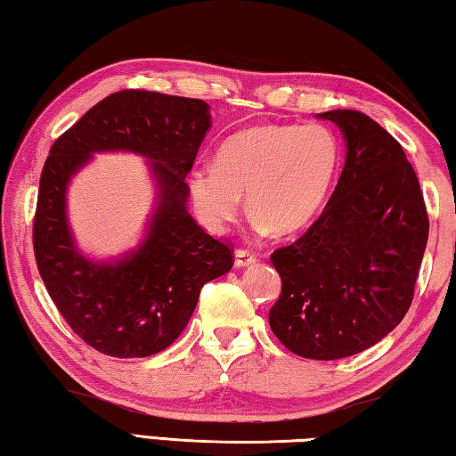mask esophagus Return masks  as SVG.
Here are the masks:
<instances>
[{
    "label": "esophagus",
    "instance_id": "1",
    "mask_svg": "<svg viewBox=\"0 0 456 456\" xmlns=\"http://www.w3.org/2000/svg\"><path fill=\"white\" fill-rule=\"evenodd\" d=\"M256 264V256H253L251 251H247V249H237L235 251V267H249V265H253Z\"/></svg>",
    "mask_w": 456,
    "mask_h": 456
}]
</instances>
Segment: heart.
Segmentation results:
<instances>
[{
    "label": "heart",
    "instance_id": "b5f03b06",
    "mask_svg": "<svg viewBox=\"0 0 456 456\" xmlns=\"http://www.w3.org/2000/svg\"><path fill=\"white\" fill-rule=\"evenodd\" d=\"M339 142L323 125H257L219 144L215 167L192 168L187 189L192 209L213 233H223L241 209L245 191L251 225L259 235L310 225L336 181Z\"/></svg>",
    "mask_w": 456,
    "mask_h": 456
}]
</instances>
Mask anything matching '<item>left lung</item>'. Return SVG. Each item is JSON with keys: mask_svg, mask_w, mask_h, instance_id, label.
<instances>
[{"mask_svg": "<svg viewBox=\"0 0 456 456\" xmlns=\"http://www.w3.org/2000/svg\"><path fill=\"white\" fill-rule=\"evenodd\" d=\"M346 163L320 219L273 251L281 296L269 326L289 352L338 360L372 348L395 330L414 296L428 215L403 146L366 114L330 110Z\"/></svg>", "mask_w": 456, "mask_h": 456, "instance_id": "left-lung-1", "label": "left lung"}]
</instances>
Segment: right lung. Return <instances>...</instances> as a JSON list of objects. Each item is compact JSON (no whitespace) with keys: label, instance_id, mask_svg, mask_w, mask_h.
Masks as SVG:
<instances>
[{"label":"right lung","instance_id":"right-lung-1","mask_svg":"<svg viewBox=\"0 0 456 456\" xmlns=\"http://www.w3.org/2000/svg\"><path fill=\"white\" fill-rule=\"evenodd\" d=\"M211 126L203 100L122 90L92 106L50 149L40 176L34 253L61 318L112 358H146L187 328L200 288L233 267L225 245L187 211L184 176ZM134 151L150 160L158 200L145 239L110 262L75 247L65 200L71 176L96 151Z\"/></svg>","mask_w":456,"mask_h":456}]
</instances>
